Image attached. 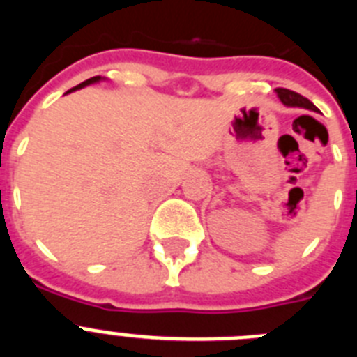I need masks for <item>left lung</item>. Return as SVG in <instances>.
<instances>
[{
    "instance_id": "left-lung-1",
    "label": "left lung",
    "mask_w": 357,
    "mask_h": 357,
    "mask_svg": "<svg viewBox=\"0 0 357 357\" xmlns=\"http://www.w3.org/2000/svg\"><path fill=\"white\" fill-rule=\"evenodd\" d=\"M277 96H279V100L284 105L288 107H302V109H307V110H314L317 112V107L313 105V103L309 102L307 98H304L302 94L295 93V91H289V89H282V87H279V89H275Z\"/></svg>"
}]
</instances>
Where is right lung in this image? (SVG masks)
<instances>
[{
  "label": "right lung",
  "instance_id": "1",
  "mask_svg": "<svg viewBox=\"0 0 357 357\" xmlns=\"http://www.w3.org/2000/svg\"><path fill=\"white\" fill-rule=\"evenodd\" d=\"M100 80H102V77H93V78H89V80H85V82H82V84H78L77 87H73V89H69L68 93H71V91L82 89V87H85V85H89V84H96V82H100Z\"/></svg>",
  "mask_w": 357,
  "mask_h": 357
}]
</instances>
